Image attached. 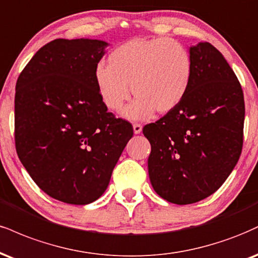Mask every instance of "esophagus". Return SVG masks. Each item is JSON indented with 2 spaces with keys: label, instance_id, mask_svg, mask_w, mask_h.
<instances>
[{
  "label": "esophagus",
  "instance_id": "obj_1",
  "mask_svg": "<svg viewBox=\"0 0 258 258\" xmlns=\"http://www.w3.org/2000/svg\"><path fill=\"white\" fill-rule=\"evenodd\" d=\"M142 128H143V126L141 125V123H133V131H135V133L136 135H138V133H141L142 132Z\"/></svg>",
  "mask_w": 258,
  "mask_h": 258
}]
</instances>
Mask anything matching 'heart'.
<instances>
[{
	"instance_id": "1",
	"label": "heart",
	"mask_w": 258,
	"mask_h": 258,
	"mask_svg": "<svg viewBox=\"0 0 258 258\" xmlns=\"http://www.w3.org/2000/svg\"><path fill=\"white\" fill-rule=\"evenodd\" d=\"M194 61L184 44L159 37L132 39L114 49L108 66L98 63L95 83L108 109L119 111L131 97L135 102L125 110L130 119H148L156 110L164 114L181 103L190 89Z\"/></svg>"
}]
</instances>
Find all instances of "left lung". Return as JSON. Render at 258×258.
<instances>
[{
  "mask_svg": "<svg viewBox=\"0 0 258 258\" xmlns=\"http://www.w3.org/2000/svg\"><path fill=\"white\" fill-rule=\"evenodd\" d=\"M194 76L178 107L143 133L151 144L148 160L154 190L174 204H192L218 191L243 149V89L215 46H191Z\"/></svg>",
  "mask_w": 258,
  "mask_h": 258,
  "instance_id": "obj_1",
  "label": "left lung"
}]
</instances>
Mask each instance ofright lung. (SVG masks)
Wrapping results in <instances>:
<instances>
[{
  "label": "right lung",
  "mask_w": 258,
  "mask_h": 258,
  "mask_svg": "<svg viewBox=\"0 0 258 258\" xmlns=\"http://www.w3.org/2000/svg\"><path fill=\"white\" fill-rule=\"evenodd\" d=\"M107 45L51 40L15 85L18 156L40 190L63 203L84 206L101 197L133 136L131 123L108 111L96 86L95 68Z\"/></svg>",
  "instance_id": "obj_1"
}]
</instances>
